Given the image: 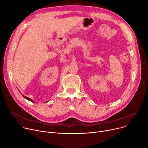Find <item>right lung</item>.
I'll return each instance as SVG.
<instances>
[{
    "mask_svg": "<svg viewBox=\"0 0 148 148\" xmlns=\"http://www.w3.org/2000/svg\"><path fill=\"white\" fill-rule=\"evenodd\" d=\"M22 95H23V97H24L25 98H26V99H28L29 101H31V102H34V101H33V100H32V99H30V98H28V97H25V96L24 95H23V94H22Z\"/></svg>",
    "mask_w": 148,
    "mask_h": 148,
    "instance_id": "1",
    "label": "right lung"
}]
</instances>
